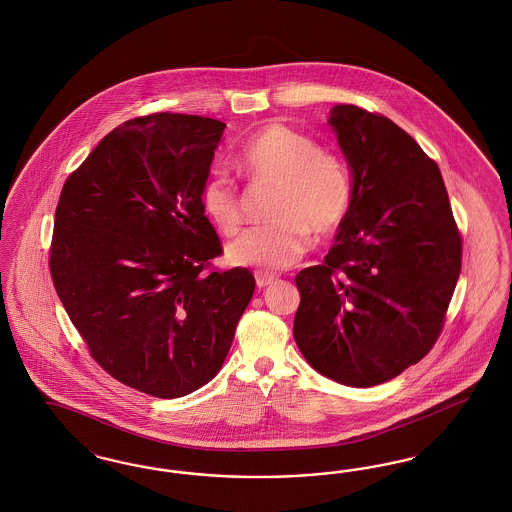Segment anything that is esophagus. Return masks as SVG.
Returning <instances> with one entry per match:
<instances>
[{"mask_svg":"<svg viewBox=\"0 0 512 512\" xmlns=\"http://www.w3.org/2000/svg\"><path fill=\"white\" fill-rule=\"evenodd\" d=\"M255 280H257V287L263 289V287L272 286L278 278L274 274H266V272H257L255 274Z\"/></svg>","mask_w":512,"mask_h":512,"instance_id":"esophagus-1","label":"esophagus"}]
</instances>
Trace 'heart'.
<instances>
[{"label": "heart", "instance_id": "b5f03b06", "mask_svg": "<svg viewBox=\"0 0 512 512\" xmlns=\"http://www.w3.org/2000/svg\"><path fill=\"white\" fill-rule=\"evenodd\" d=\"M238 165L257 181L280 188L272 219L276 225L251 228L228 249L232 265L282 270L297 265L318 236L333 234L347 219L352 181L347 165L307 135L270 123L247 141ZM202 207L225 234L242 226V202L225 173H213L202 186Z\"/></svg>", "mask_w": 512, "mask_h": 512}]
</instances>
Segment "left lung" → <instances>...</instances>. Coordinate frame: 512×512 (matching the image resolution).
<instances>
[{"label": "left lung", "instance_id": "left-lung-1", "mask_svg": "<svg viewBox=\"0 0 512 512\" xmlns=\"http://www.w3.org/2000/svg\"><path fill=\"white\" fill-rule=\"evenodd\" d=\"M352 179L347 219L324 265L295 276L293 337L318 373L375 387L436 343L461 272V236L438 165L385 116L329 112Z\"/></svg>", "mask_w": 512, "mask_h": 512}]
</instances>
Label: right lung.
Listing matches in <instances>:
<instances>
[{
	"mask_svg": "<svg viewBox=\"0 0 512 512\" xmlns=\"http://www.w3.org/2000/svg\"><path fill=\"white\" fill-rule=\"evenodd\" d=\"M225 123L152 114L110 131L62 186L49 268L72 324L114 379L181 398L223 368L255 278L205 274L223 247L204 186Z\"/></svg>",
	"mask_w": 512,
	"mask_h": 512,
	"instance_id": "add662e5",
	"label": "right lung"
}]
</instances>
